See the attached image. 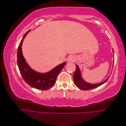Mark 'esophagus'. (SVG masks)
<instances>
[{"instance_id":"esophagus-1","label":"esophagus","mask_w":126,"mask_h":126,"mask_svg":"<svg viewBox=\"0 0 126 126\" xmlns=\"http://www.w3.org/2000/svg\"><path fill=\"white\" fill-rule=\"evenodd\" d=\"M68 62H74L75 60V59L74 58V57L73 56H70L69 57V58L68 59Z\"/></svg>"}]
</instances>
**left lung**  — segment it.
<instances>
[{
    "label": "left lung",
    "mask_w": 126,
    "mask_h": 126,
    "mask_svg": "<svg viewBox=\"0 0 126 126\" xmlns=\"http://www.w3.org/2000/svg\"><path fill=\"white\" fill-rule=\"evenodd\" d=\"M112 51L113 52V49H112ZM113 63H114V61H113ZM76 69L74 75V80L76 86H77L78 88L80 89L81 90H88L90 89L96 88L102 85V84H104V83H105L108 80V78L103 82H101L99 83H96V84H92V83L87 82L83 79L81 76V71H80V70L79 66L77 65V64H76Z\"/></svg>",
    "instance_id": "8db88e82"
}]
</instances>
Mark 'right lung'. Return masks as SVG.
I'll return each instance as SVG.
<instances>
[{"instance_id": "1", "label": "right lung", "mask_w": 126, "mask_h": 126, "mask_svg": "<svg viewBox=\"0 0 126 126\" xmlns=\"http://www.w3.org/2000/svg\"><path fill=\"white\" fill-rule=\"evenodd\" d=\"M29 32L25 34L18 48L17 64L19 69L22 78L29 86L38 89L47 90L55 85L56 78L66 63H61L46 73H40L30 68L22 55L21 48L24 39Z\"/></svg>"}]
</instances>
